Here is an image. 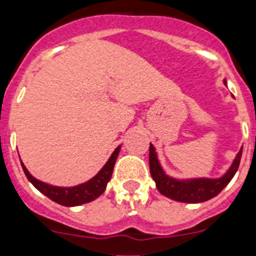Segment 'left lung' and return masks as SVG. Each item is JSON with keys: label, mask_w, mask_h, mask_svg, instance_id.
I'll return each instance as SVG.
<instances>
[{"label": "left lung", "mask_w": 256, "mask_h": 256, "mask_svg": "<svg viewBox=\"0 0 256 256\" xmlns=\"http://www.w3.org/2000/svg\"><path fill=\"white\" fill-rule=\"evenodd\" d=\"M226 84V79H224ZM150 155H148V164H150V173L152 180L156 183V188L159 190L162 195L180 202H188V204H198L216 198L222 190L227 186L230 180L234 178L238 169L242 148L234 158V162L222 177L219 178H191V180H177L169 177L160 165L158 154L155 148L150 144Z\"/></svg>", "instance_id": "8db88e82"}]
</instances>
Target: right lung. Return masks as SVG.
<instances>
[{"label":"right lung","instance_id":"obj_1","mask_svg":"<svg viewBox=\"0 0 256 256\" xmlns=\"http://www.w3.org/2000/svg\"><path fill=\"white\" fill-rule=\"evenodd\" d=\"M120 148L122 146H118L115 148L112 156L108 158V162L104 165L102 169L94 178L74 187H58L42 182V180H38L37 178H34L29 173L28 169L26 168V165L22 162V160H20V162H22V168L29 182L38 191L42 192L44 196H47V198L58 202V204L64 205V206H78V205L91 202L94 198L102 195L104 191L106 190V186H108V182L112 176L114 165L115 162H116L118 155H119V151H120Z\"/></svg>","mask_w":256,"mask_h":256}]
</instances>
